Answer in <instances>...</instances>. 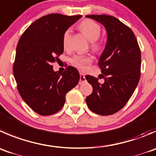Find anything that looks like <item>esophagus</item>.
<instances>
[{"label":"esophagus","instance_id":"34e87169","mask_svg":"<svg viewBox=\"0 0 156 156\" xmlns=\"http://www.w3.org/2000/svg\"><path fill=\"white\" fill-rule=\"evenodd\" d=\"M85 81V76H84V74L81 73L80 74V82L79 84H82L83 82H84Z\"/></svg>","mask_w":156,"mask_h":156}]
</instances>
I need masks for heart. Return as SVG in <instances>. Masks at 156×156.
Listing matches in <instances>:
<instances>
[{
    "mask_svg": "<svg viewBox=\"0 0 156 156\" xmlns=\"http://www.w3.org/2000/svg\"><path fill=\"white\" fill-rule=\"evenodd\" d=\"M78 28L82 33L85 34L90 41L92 42L91 46L94 49L98 48V43L97 40L101 36V28L99 24L92 20H84L80 23ZM71 39V30L68 29L64 32L62 36V45L65 49L69 46ZM92 59L88 55H75L71 58L70 62L73 66L79 70H84L87 66L91 62Z\"/></svg>",
    "mask_w": 156,
    "mask_h": 156,
    "instance_id": "heart-1",
    "label": "heart"
}]
</instances>
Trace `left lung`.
<instances>
[{
    "instance_id": "obj_1",
    "label": "left lung",
    "mask_w": 156,
    "mask_h": 156,
    "mask_svg": "<svg viewBox=\"0 0 156 156\" xmlns=\"http://www.w3.org/2000/svg\"><path fill=\"white\" fill-rule=\"evenodd\" d=\"M86 17L105 27L107 40L98 62L104 82L101 84L91 75L85 76L93 87L85 101L89 109L97 114L111 115L124 107L138 84L141 52L133 32L118 19L109 15Z\"/></svg>"
}]
</instances>
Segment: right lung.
Listing matches in <instances>:
<instances>
[{
    "mask_svg": "<svg viewBox=\"0 0 156 156\" xmlns=\"http://www.w3.org/2000/svg\"><path fill=\"white\" fill-rule=\"evenodd\" d=\"M52 13L33 22L20 36L13 75L21 98L38 114L49 116L61 110L66 95L78 84V71L72 66L63 73L52 64L63 53L64 32L81 17Z\"/></svg>",
    "mask_w": 156,
    "mask_h": 156,
    "instance_id": "right-lung-1",
    "label": "right lung"
}]
</instances>
